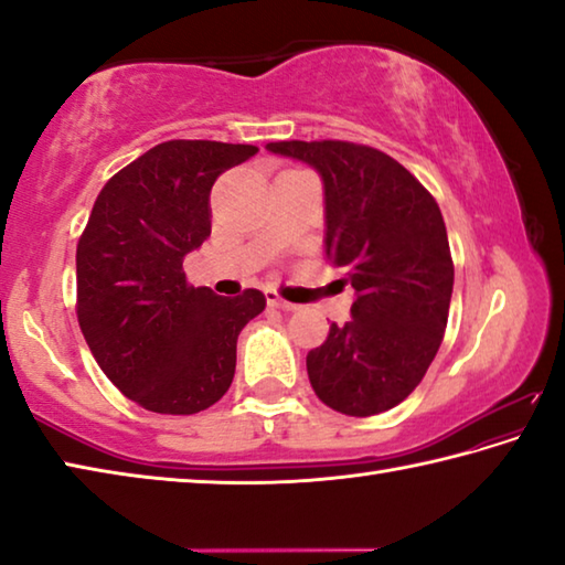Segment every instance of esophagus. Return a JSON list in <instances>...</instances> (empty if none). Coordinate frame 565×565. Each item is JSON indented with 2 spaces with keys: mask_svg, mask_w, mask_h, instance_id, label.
I'll list each match as a JSON object with an SVG mask.
<instances>
[{
  "mask_svg": "<svg viewBox=\"0 0 565 565\" xmlns=\"http://www.w3.org/2000/svg\"><path fill=\"white\" fill-rule=\"evenodd\" d=\"M266 303L276 306V309H284V311H296V309H299V306H296V303L281 299L279 291H274V289H266Z\"/></svg>",
  "mask_w": 565,
  "mask_h": 565,
  "instance_id": "34e87169",
  "label": "esophagus"
}]
</instances>
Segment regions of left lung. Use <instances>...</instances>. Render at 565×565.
Here are the masks:
<instances>
[{
  "label": "left lung",
  "mask_w": 565,
  "mask_h": 565,
  "mask_svg": "<svg viewBox=\"0 0 565 565\" xmlns=\"http://www.w3.org/2000/svg\"><path fill=\"white\" fill-rule=\"evenodd\" d=\"M271 154L319 171L327 199V259L356 299L306 356L317 396L347 416L398 406L444 341L454 262L436 199L408 169L353 141H271Z\"/></svg>",
  "instance_id": "8db88e82"
}]
</instances>
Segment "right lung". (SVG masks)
Returning a JSON list of instances; mask_svg holds the SVG:
<instances>
[{
  "instance_id": "obj_1",
  "label": "right lung",
  "mask_w": 565,
  "mask_h": 565,
  "mask_svg": "<svg viewBox=\"0 0 565 565\" xmlns=\"http://www.w3.org/2000/svg\"><path fill=\"white\" fill-rule=\"evenodd\" d=\"M252 145L171 139L117 171L76 244V319L99 369L154 414L189 416L232 386L236 339L266 306L189 286L184 256L212 234L214 181Z\"/></svg>"
}]
</instances>
